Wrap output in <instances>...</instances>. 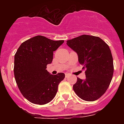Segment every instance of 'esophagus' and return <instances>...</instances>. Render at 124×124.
Listing matches in <instances>:
<instances>
[{"mask_svg": "<svg viewBox=\"0 0 124 124\" xmlns=\"http://www.w3.org/2000/svg\"><path fill=\"white\" fill-rule=\"evenodd\" d=\"M69 76H70V74H66V75H65L66 78H68Z\"/></svg>", "mask_w": 124, "mask_h": 124, "instance_id": "obj_1", "label": "esophagus"}]
</instances>
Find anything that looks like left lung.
Returning a JSON list of instances; mask_svg holds the SVG:
<instances>
[{
    "label": "left lung",
    "mask_w": 124,
    "mask_h": 124,
    "mask_svg": "<svg viewBox=\"0 0 124 124\" xmlns=\"http://www.w3.org/2000/svg\"><path fill=\"white\" fill-rule=\"evenodd\" d=\"M66 42L77 53L79 62L86 70V79L78 78L73 90L83 100L96 101L106 93L113 76V58L109 46L99 37L87 35Z\"/></svg>",
    "instance_id": "obj_1"
}]
</instances>
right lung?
Segmentation results:
<instances>
[{
  "mask_svg": "<svg viewBox=\"0 0 124 124\" xmlns=\"http://www.w3.org/2000/svg\"><path fill=\"white\" fill-rule=\"evenodd\" d=\"M38 35L23 42L14 57L15 81L23 97L30 102L43 105L53 100L64 73L50 74L46 66L51 64L53 51L64 43Z\"/></svg>",
  "mask_w": 124,
  "mask_h": 124,
  "instance_id": "add662e5",
  "label": "right lung"
}]
</instances>
